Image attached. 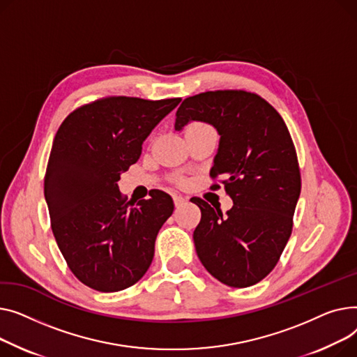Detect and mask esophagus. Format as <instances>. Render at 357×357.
<instances>
[{
  "mask_svg": "<svg viewBox=\"0 0 357 357\" xmlns=\"http://www.w3.org/2000/svg\"><path fill=\"white\" fill-rule=\"evenodd\" d=\"M185 203H187V199H185V197L174 196V204H176V207H180V206H183V204H185Z\"/></svg>",
  "mask_w": 357,
  "mask_h": 357,
  "instance_id": "esophagus-1",
  "label": "esophagus"
}]
</instances>
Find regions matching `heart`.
Returning a JSON list of instances; mask_svg holds the SVG:
<instances>
[{
  "mask_svg": "<svg viewBox=\"0 0 357 357\" xmlns=\"http://www.w3.org/2000/svg\"><path fill=\"white\" fill-rule=\"evenodd\" d=\"M199 130H212V128L208 127V125H207V123H204V122H192L190 125H188L187 132H190V131H199ZM176 183L183 184V183H184V178H181V177H176Z\"/></svg>",
  "mask_w": 357,
  "mask_h": 357,
  "instance_id": "b5f03b06",
  "label": "heart"
}]
</instances>
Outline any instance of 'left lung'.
I'll return each instance as SVG.
<instances>
[{
  "instance_id": "8db88e82",
  "label": "left lung",
  "mask_w": 357,
  "mask_h": 357,
  "mask_svg": "<svg viewBox=\"0 0 357 357\" xmlns=\"http://www.w3.org/2000/svg\"><path fill=\"white\" fill-rule=\"evenodd\" d=\"M188 121L212 123L220 135L211 170L234 200L225 215L200 197L195 229L196 252L220 282L245 288L275 268L292 232L301 192L294 142L281 115L264 98L242 89L212 91L185 98L174 128ZM211 188H220L213 183Z\"/></svg>"
}]
</instances>
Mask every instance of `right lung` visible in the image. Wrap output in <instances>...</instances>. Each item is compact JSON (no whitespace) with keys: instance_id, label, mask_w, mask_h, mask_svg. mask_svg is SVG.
<instances>
[{"instance_id":"add662e5","label":"right lung","mask_w":357,"mask_h":357,"mask_svg":"<svg viewBox=\"0 0 357 357\" xmlns=\"http://www.w3.org/2000/svg\"><path fill=\"white\" fill-rule=\"evenodd\" d=\"M181 98L105 96L61 122L45 176V197L60 252L92 289L115 292L138 282L154 258L158 230L174 211L154 190L137 204L116 181L141 155L142 142Z\"/></svg>"}]
</instances>
